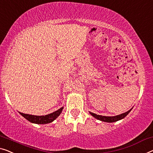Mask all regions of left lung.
Masks as SVG:
<instances>
[{"instance_id": "left-lung-1", "label": "left lung", "mask_w": 153, "mask_h": 153, "mask_svg": "<svg viewBox=\"0 0 153 153\" xmlns=\"http://www.w3.org/2000/svg\"><path fill=\"white\" fill-rule=\"evenodd\" d=\"M132 110V108L131 110H129L128 111H127V112L124 113H122L121 114V115H116V116H113V117H108V116H102V115H97V114H95L93 113H91L90 114L92 116H93L95 118H96V119L99 120H101L102 122H117L118 120H120L123 119V118H124L126 116L128 115L130 113V111Z\"/></svg>"}]
</instances>
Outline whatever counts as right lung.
<instances>
[{
	"label": "right lung",
	"mask_w": 153,
	"mask_h": 153,
	"mask_svg": "<svg viewBox=\"0 0 153 153\" xmlns=\"http://www.w3.org/2000/svg\"><path fill=\"white\" fill-rule=\"evenodd\" d=\"M63 109V107L58 109V111H55V112L52 113L51 114L47 115H42V116H38V115H29V114H25L22 113H20L22 117H24L26 120H27L31 123H35V124H48V123H51L53 122V120L56 119L60 113H62V111Z\"/></svg>",
	"instance_id": "right-lung-1"
}]
</instances>
